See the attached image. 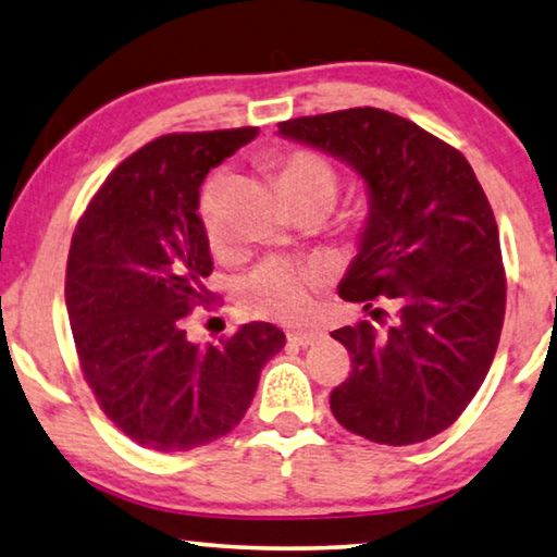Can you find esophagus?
<instances>
[{
  "label": "esophagus",
  "mask_w": 557,
  "mask_h": 557,
  "mask_svg": "<svg viewBox=\"0 0 557 557\" xmlns=\"http://www.w3.org/2000/svg\"><path fill=\"white\" fill-rule=\"evenodd\" d=\"M287 339L293 345H300V347H307V345H312V343H318L320 339V332H314V330H300V332H287Z\"/></svg>",
  "instance_id": "1"
}]
</instances>
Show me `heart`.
I'll return each mask as SVG.
<instances>
[{"instance_id":"1","label":"heart","mask_w":557,"mask_h":557,"mask_svg":"<svg viewBox=\"0 0 557 557\" xmlns=\"http://www.w3.org/2000/svg\"><path fill=\"white\" fill-rule=\"evenodd\" d=\"M280 170V185L289 202L320 197L335 202L339 189V174L325 154L312 149H282L272 154ZM227 185V172L218 170L205 182L199 195V222L214 250L225 247V227H222L218 202ZM327 282V268L322 262L287 260L270 257L243 282V302L250 312L277 320H302L314 302L318 289Z\"/></svg>"}]
</instances>
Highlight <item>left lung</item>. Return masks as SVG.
<instances>
[{
    "label": "left lung",
    "instance_id": "1",
    "mask_svg": "<svg viewBox=\"0 0 557 557\" xmlns=\"http://www.w3.org/2000/svg\"><path fill=\"white\" fill-rule=\"evenodd\" d=\"M364 177L370 218L339 297L372 318L339 327L352 370L330 395L337 422L380 445L450 428L491 370L505 320V268L493 207L460 149L375 107L277 124Z\"/></svg>",
    "mask_w": 557,
    "mask_h": 557
}]
</instances>
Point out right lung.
Masks as SVG:
<instances>
[{
    "mask_svg": "<svg viewBox=\"0 0 557 557\" xmlns=\"http://www.w3.org/2000/svg\"><path fill=\"white\" fill-rule=\"evenodd\" d=\"M255 135L152 139L112 170L74 227L64 300L82 375L107 418L149 450H193L235 430L264 362L285 347L270 322L207 347L187 337L195 307L214 305L199 185Z\"/></svg>",
    "mask_w": 557,
    "mask_h": 557,
    "instance_id": "1",
    "label": "right lung"
}]
</instances>
